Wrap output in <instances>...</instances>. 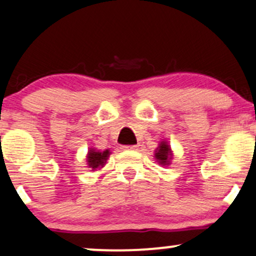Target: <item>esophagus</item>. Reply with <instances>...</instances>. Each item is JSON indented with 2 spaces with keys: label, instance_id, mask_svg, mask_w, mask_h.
<instances>
[{
  "label": "esophagus",
  "instance_id": "esophagus-1",
  "mask_svg": "<svg viewBox=\"0 0 256 256\" xmlns=\"http://www.w3.org/2000/svg\"><path fill=\"white\" fill-rule=\"evenodd\" d=\"M122 148L126 149V150H136L137 146H124Z\"/></svg>",
  "mask_w": 256,
  "mask_h": 256
}]
</instances>
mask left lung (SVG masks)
<instances>
[{"mask_svg": "<svg viewBox=\"0 0 256 256\" xmlns=\"http://www.w3.org/2000/svg\"><path fill=\"white\" fill-rule=\"evenodd\" d=\"M155 158L160 165L162 166H167L170 165L171 162V158H172V150H171V146H168V143L162 140L160 142V144L155 150Z\"/></svg>", "mask_w": 256, "mask_h": 256, "instance_id": "8db88e82", "label": "left lung"}]
</instances>
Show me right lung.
I'll return each mask as SVG.
<instances>
[{"label":"right lung","instance_id":"right-lung-1","mask_svg":"<svg viewBox=\"0 0 256 256\" xmlns=\"http://www.w3.org/2000/svg\"><path fill=\"white\" fill-rule=\"evenodd\" d=\"M110 155V149H106L104 152L96 150V149L90 148L86 155V162L88 167L91 168V171H95V170H100L104 166V164L107 162V158Z\"/></svg>","mask_w":256,"mask_h":256}]
</instances>
